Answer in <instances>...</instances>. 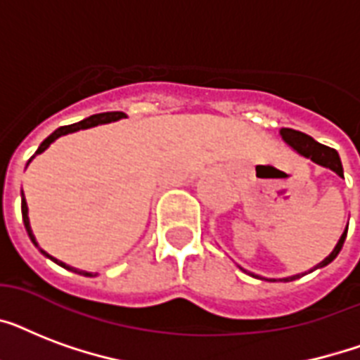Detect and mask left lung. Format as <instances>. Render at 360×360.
Instances as JSON below:
<instances>
[{"instance_id":"1","label":"left lung","mask_w":360,"mask_h":360,"mask_svg":"<svg viewBox=\"0 0 360 360\" xmlns=\"http://www.w3.org/2000/svg\"><path fill=\"white\" fill-rule=\"evenodd\" d=\"M280 136H282V140H284L290 147H293L299 155L310 158V160H314V162L319 164V166L333 169L336 175L344 177V168H342L340 157H338V153H336L335 149H330V147L323 146V143H319V141L314 140L312 136H308L304 134V132H299V130H293V129H282L280 130ZM346 236H347V226H346V230H344V233H342L340 239H338V243H336L335 250L330 252L323 262L318 263L314 269H310L308 273H312V271H316V269H321L325 267V265H329V263L333 262L338 254H340L342 246H344V240H346ZM243 271H245V269H243ZM250 274L254 276V278H259V280H271V282H276V280H280V282H291V280L301 278L302 274H307V273L293 274V276H285V278H263V276H257V274L254 273Z\"/></svg>"}]
</instances>
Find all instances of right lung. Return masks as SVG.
<instances>
[{
  "label": "right lung",
  "instance_id": "right-lung-1",
  "mask_svg": "<svg viewBox=\"0 0 360 360\" xmlns=\"http://www.w3.org/2000/svg\"><path fill=\"white\" fill-rule=\"evenodd\" d=\"M123 117H127V115L123 114V112H106V114H95L91 115V117H87V120H82L78 121V123L75 124H67V127H59L58 130H53L52 134L48 136L46 140L42 141L41 146H39V149L35 151V155H41L44 149H48L50 147V143L52 141H56L59 138V136H65V134H70V132H76V130H84V129H91V127H97V124H104V123H112V121H117V120H123ZM35 155L31 158H35ZM31 158H30V162H31ZM27 162V164H30ZM22 219H24V226H25V231H27V236H30V239L33 240V245H37V240H35V236H33V231H31V226H30V217H27V203H25L24 200V194H22ZM42 254L46 257H50L52 262H56L58 265H61V267L65 269H69V271H72V273H78V274H84V276H93L91 273H86V271H78V269L75 267H69V265H65L63 262H59V259H56V257H52L50 254H46L44 250H41Z\"/></svg>",
  "mask_w": 360,
  "mask_h": 360
}]
</instances>
